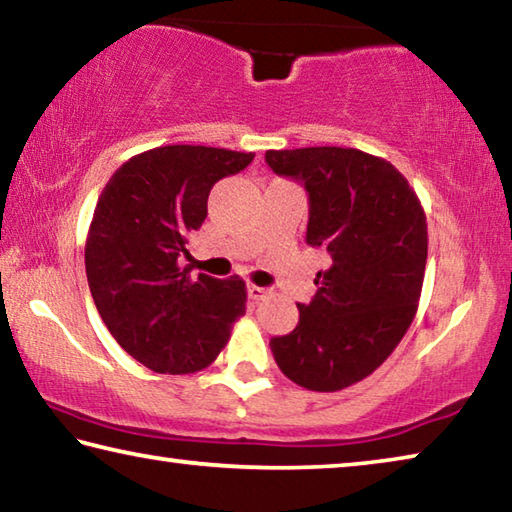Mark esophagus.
<instances>
[{
	"label": "esophagus",
	"instance_id": "1",
	"mask_svg": "<svg viewBox=\"0 0 512 512\" xmlns=\"http://www.w3.org/2000/svg\"><path fill=\"white\" fill-rule=\"evenodd\" d=\"M268 296V289L257 287V284H248V298L250 300H264Z\"/></svg>",
	"mask_w": 512,
	"mask_h": 512
}]
</instances>
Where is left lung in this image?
I'll return each mask as SVG.
<instances>
[{
  "instance_id": "left-lung-1",
  "label": "left lung",
  "mask_w": 512,
  "mask_h": 512,
  "mask_svg": "<svg viewBox=\"0 0 512 512\" xmlns=\"http://www.w3.org/2000/svg\"><path fill=\"white\" fill-rule=\"evenodd\" d=\"M280 176L309 192L307 244L327 250L316 296L271 339L275 363L307 391L334 393L372 375L418 311L427 266V216L391 162L359 149L266 151Z\"/></svg>"
}]
</instances>
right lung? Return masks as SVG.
Here are the masks:
<instances>
[{
	"label": "right lung",
	"instance_id": "1",
	"mask_svg": "<svg viewBox=\"0 0 512 512\" xmlns=\"http://www.w3.org/2000/svg\"><path fill=\"white\" fill-rule=\"evenodd\" d=\"M255 153L171 144L133 155L103 187L85 241L94 305L115 341L162 375L210 366L246 314V282L178 266L216 180Z\"/></svg>",
	"mask_w": 512,
	"mask_h": 512
}]
</instances>
